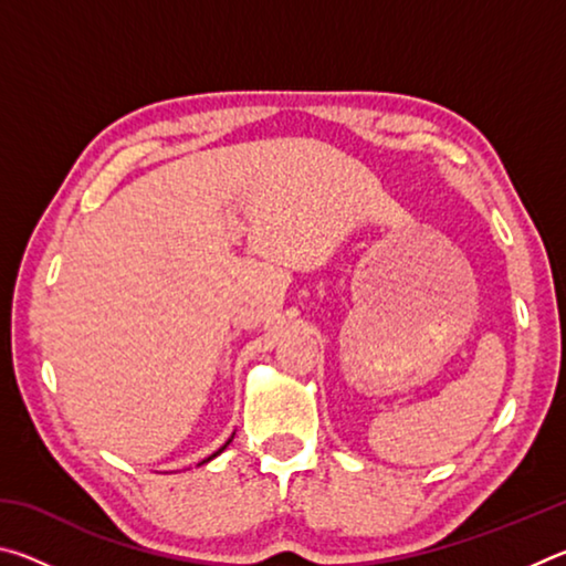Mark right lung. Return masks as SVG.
<instances>
[{"label":"right lung","mask_w":566,"mask_h":566,"mask_svg":"<svg viewBox=\"0 0 566 566\" xmlns=\"http://www.w3.org/2000/svg\"><path fill=\"white\" fill-rule=\"evenodd\" d=\"M232 439H234V434H232V437H229V439H227V442H224V444H222V447H219V449H217V452H214V454H212V457H207V459H202V462H199V464H205V462H209V459H214V457H217V454H222V452H224V449H227V447H229V442H232Z\"/></svg>","instance_id":"1"}]
</instances>
